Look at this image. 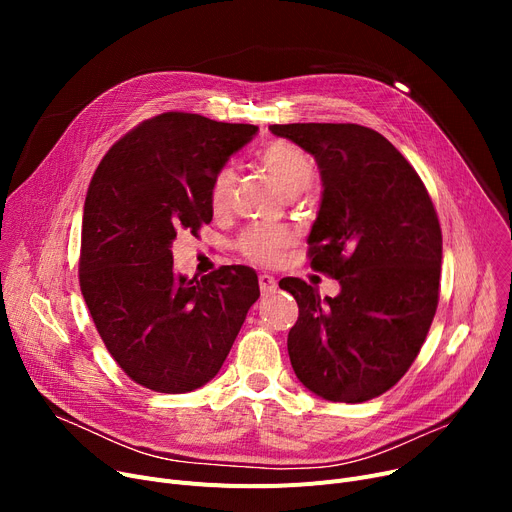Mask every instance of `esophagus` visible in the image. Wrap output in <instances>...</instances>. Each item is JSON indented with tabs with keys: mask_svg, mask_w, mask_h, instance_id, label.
<instances>
[{
	"mask_svg": "<svg viewBox=\"0 0 512 512\" xmlns=\"http://www.w3.org/2000/svg\"><path fill=\"white\" fill-rule=\"evenodd\" d=\"M276 286H278L276 278L267 276V274H261V276H259V288H261V294H272V292L276 290Z\"/></svg>",
	"mask_w": 512,
	"mask_h": 512,
	"instance_id": "1",
	"label": "esophagus"
}]
</instances>
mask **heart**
Masks as SVG:
<instances>
[{
	"label": "heart",
	"instance_id": "1",
	"mask_svg": "<svg viewBox=\"0 0 512 512\" xmlns=\"http://www.w3.org/2000/svg\"><path fill=\"white\" fill-rule=\"evenodd\" d=\"M263 168L274 176L282 193L288 197L299 195L311 186L315 178V168L303 149L292 143H274L261 153ZM236 174L230 168H224L213 180L211 186V205L215 211L224 209L230 203L234 191ZM292 234L286 228L276 226H253L240 236L238 247L242 255L255 259L259 263L272 265L280 259V251L290 245Z\"/></svg>",
	"mask_w": 512,
	"mask_h": 512
}]
</instances>
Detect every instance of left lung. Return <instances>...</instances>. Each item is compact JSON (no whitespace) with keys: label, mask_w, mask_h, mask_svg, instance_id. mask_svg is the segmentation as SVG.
<instances>
[{"label":"left lung","mask_w":512,"mask_h":512,"mask_svg":"<svg viewBox=\"0 0 512 512\" xmlns=\"http://www.w3.org/2000/svg\"><path fill=\"white\" fill-rule=\"evenodd\" d=\"M311 153L321 203L307 238L311 267L340 282L319 297L280 280L299 305L288 355L299 382L332 402L390 390L419 355L440 292L442 230L421 178L380 132L359 124H274Z\"/></svg>","instance_id":"obj_1"}]
</instances>
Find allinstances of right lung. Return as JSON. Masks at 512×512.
<instances>
[{
	"label": "right lung",
	"mask_w": 512,
	"mask_h": 512,
	"mask_svg": "<svg viewBox=\"0 0 512 512\" xmlns=\"http://www.w3.org/2000/svg\"><path fill=\"white\" fill-rule=\"evenodd\" d=\"M259 128L166 112L105 153L89 184L78 280L95 328L132 382L164 394L205 386L224 365L251 305L255 270L174 274L176 232L213 218L211 186Z\"/></svg>",
	"instance_id": "1"
}]
</instances>
